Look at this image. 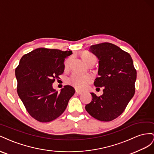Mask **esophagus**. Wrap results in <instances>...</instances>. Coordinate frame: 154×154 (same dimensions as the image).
Here are the masks:
<instances>
[{
  "label": "esophagus",
  "instance_id": "34e87169",
  "mask_svg": "<svg viewBox=\"0 0 154 154\" xmlns=\"http://www.w3.org/2000/svg\"><path fill=\"white\" fill-rule=\"evenodd\" d=\"M75 94H76L77 95H81V94H82V92L80 91L76 90V91H75Z\"/></svg>",
  "mask_w": 154,
  "mask_h": 154
}]
</instances>
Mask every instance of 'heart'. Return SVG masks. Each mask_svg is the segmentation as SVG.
Wrapping results in <instances>:
<instances>
[{
	"label": "heart",
	"mask_w": 154,
	"mask_h": 154,
	"mask_svg": "<svg viewBox=\"0 0 154 154\" xmlns=\"http://www.w3.org/2000/svg\"><path fill=\"white\" fill-rule=\"evenodd\" d=\"M81 57L82 60L85 61L86 64H88L91 62L95 63L96 57L93 54H90L89 52H84L81 55ZM68 62L66 63L67 64ZM91 82V78L89 75H83L77 73H73L72 74L68 79V82L70 85H72L76 89L82 90L88 85Z\"/></svg>",
	"instance_id": "1"
}]
</instances>
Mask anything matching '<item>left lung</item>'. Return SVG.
I'll return each instance as SVG.
<instances>
[{"instance_id": "8db88e82", "label": "left lung", "mask_w": 154, "mask_h": 154, "mask_svg": "<svg viewBox=\"0 0 154 154\" xmlns=\"http://www.w3.org/2000/svg\"><path fill=\"white\" fill-rule=\"evenodd\" d=\"M91 52L99 59V77L96 87H104L99 97L91 93L92 100L85 109L100 121H111L123 113L135 94L137 72L130 55L109 42L90 46Z\"/></svg>"}]
</instances>
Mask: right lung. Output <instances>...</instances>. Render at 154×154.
Masks as SVG:
<instances>
[{"mask_svg":"<svg viewBox=\"0 0 154 154\" xmlns=\"http://www.w3.org/2000/svg\"><path fill=\"white\" fill-rule=\"evenodd\" d=\"M72 54V51L39 48L20 59L15 69L17 94L35 120L41 122L55 120L64 112L74 95L71 86H64L60 92L52 87L64 72L65 59Z\"/></svg>","mask_w":154,"mask_h":154,"instance_id":"obj_1","label":"right lung"}]
</instances>
